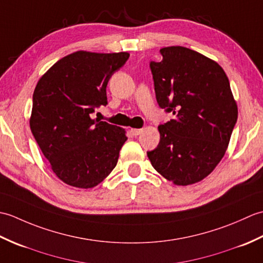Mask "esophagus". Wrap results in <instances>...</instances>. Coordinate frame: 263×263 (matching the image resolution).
<instances>
[{
  "instance_id": "34e87169",
  "label": "esophagus",
  "mask_w": 263,
  "mask_h": 263,
  "mask_svg": "<svg viewBox=\"0 0 263 263\" xmlns=\"http://www.w3.org/2000/svg\"><path fill=\"white\" fill-rule=\"evenodd\" d=\"M131 132H132V135L133 136H140L141 133H142V128H132L131 130Z\"/></svg>"
}]
</instances>
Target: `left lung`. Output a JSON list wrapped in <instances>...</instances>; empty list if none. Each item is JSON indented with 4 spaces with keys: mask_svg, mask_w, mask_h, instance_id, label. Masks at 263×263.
Instances as JSON below:
<instances>
[{
    "mask_svg": "<svg viewBox=\"0 0 263 263\" xmlns=\"http://www.w3.org/2000/svg\"><path fill=\"white\" fill-rule=\"evenodd\" d=\"M150 62L156 99L174 119L160 124L154 168L176 185L203 180L224 157L237 121V106L221 66L182 46L160 49Z\"/></svg>",
    "mask_w": 263,
    "mask_h": 263,
    "instance_id": "left-lung-1",
    "label": "left lung"
}]
</instances>
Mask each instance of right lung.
<instances>
[{
  "mask_svg": "<svg viewBox=\"0 0 263 263\" xmlns=\"http://www.w3.org/2000/svg\"><path fill=\"white\" fill-rule=\"evenodd\" d=\"M130 54L79 51L58 61L32 95L30 130L61 181L90 189L114 170L125 131L92 120L107 105L106 87Z\"/></svg>",
  "mask_w": 263,
  "mask_h": 263,
  "instance_id": "1",
  "label": "right lung"
}]
</instances>
